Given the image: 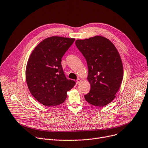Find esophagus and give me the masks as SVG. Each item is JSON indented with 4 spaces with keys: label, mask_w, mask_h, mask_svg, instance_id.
Wrapping results in <instances>:
<instances>
[{
    "label": "esophagus",
    "mask_w": 148,
    "mask_h": 148,
    "mask_svg": "<svg viewBox=\"0 0 148 148\" xmlns=\"http://www.w3.org/2000/svg\"><path fill=\"white\" fill-rule=\"evenodd\" d=\"M81 81H82V80L81 79H79V78H78L77 79V84L79 85V84H81Z\"/></svg>",
    "instance_id": "34e87169"
}]
</instances>
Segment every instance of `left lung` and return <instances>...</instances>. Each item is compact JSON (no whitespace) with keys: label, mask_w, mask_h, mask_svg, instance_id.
Returning a JSON list of instances; mask_svg holds the SVG:
<instances>
[{"label":"left lung","mask_w":148,"mask_h":148,"mask_svg":"<svg viewBox=\"0 0 148 148\" xmlns=\"http://www.w3.org/2000/svg\"><path fill=\"white\" fill-rule=\"evenodd\" d=\"M75 44L87 62L90 89L84 96L85 100L96 107L110 104L116 98L123 78L117 49L110 40L101 36L77 40Z\"/></svg>","instance_id":"obj_1"}]
</instances>
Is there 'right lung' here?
Wrapping results in <instances>:
<instances>
[{
    "mask_svg": "<svg viewBox=\"0 0 148 148\" xmlns=\"http://www.w3.org/2000/svg\"><path fill=\"white\" fill-rule=\"evenodd\" d=\"M75 38L53 36L41 41L28 60L25 77L31 94L47 107L59 106L67 97V92L75 85L67 79L61 64L62 58Z\"/></svg>",
    "mask_w": 148,
    "mask_h": 148,
    "instance_id": "obj_1",
    "label": "right lung"
}]
</instances>
